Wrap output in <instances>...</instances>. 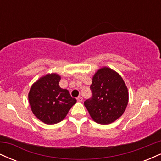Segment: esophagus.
Here are the masks:
<instances>
[{
	"instance_id": "34e87169",
	"label": "esophagus",
	"mask_w": 161,
	"mask_h": 161,
	"mask_svg": "<svg viewBox=\"0 0 161 161\" xmlns=\"http://www.w3.org/2000/svg\"><path fill=\"white\" fill-rule=\"evenodd\" d=\"M77 101H79V102H82V97H81V96H79V97H77Z\"/></svg>"
}]
</instances>
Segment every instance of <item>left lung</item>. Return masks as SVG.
<instances>
[{
    "instance_id": "obj_1",
    "label": "left lung",
    "mask_w": 161,
    "mask_h": 161,
    "mask_svg": "<svg viewBox=\"0 0 161 161\" xmlns=\"http://www.w3.org/2000/svg\"><path fill=\"white\" fill-rule=\"evenodd\" d=\"M90 88L92 97L84 104L94 121L110 124L123 115L128 104L129 92L119 73L107 66L101 68L93 75Z\"/></svg>"
}]
</instances>
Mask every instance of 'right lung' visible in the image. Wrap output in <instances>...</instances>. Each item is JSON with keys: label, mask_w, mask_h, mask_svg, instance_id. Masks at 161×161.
I'll use <instances>...</instances> for the list:
<instances>
[{"label": "right lung", "mask_w": 161, "mask_h": 161, "mask_svg": "<svg viewBox=\"0 0 161 161\" xmlns=\"http://www.w3.org/2000/svg\"><path fill=\"white\" fill-rule=\"evenodd\" d=\"M60 75L48 73L33 83L29 90V102L34 115L45 124L62 121L76 103L67 89L59 86Z\"/></svg>", "instance_id": "add662e5"}]
</instances>
